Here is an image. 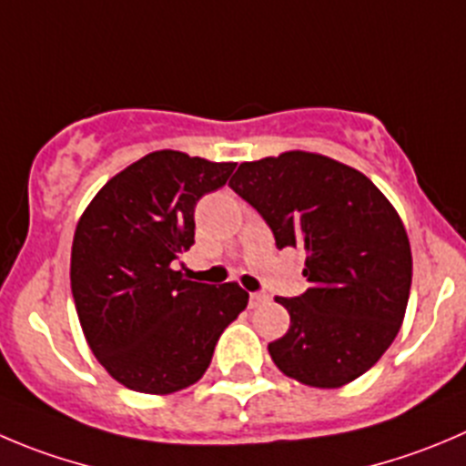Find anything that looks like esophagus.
I'll return each instance as SVG.
<instances>
[{"label": "esophagus", "instance_id": "1", "mask_svg": "<svg viewBox=\"0 0 466 466\" xmlns=\"http://www.w3.org/2000/svg\"><path fill=\"white\" fill-rule=\"evenodd\" d=\"M269 302V295H265V292H251L249 295V307L256 309V307H263V304Z\"/></svg>", "mask_w": 466, "mask_h": 466}]
</instances>
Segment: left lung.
<instances>
[{
  "label": "left lung",
  "instance_id": "1",
  "mask_svg": "<svg viewBox=\"0 0 466 466\" xmlns=\"http://www.w3.org/2000/svg\"><path fill=\"white\" fill-rule=\"evenodd\" d=\"M228 185L268 221L279 249L307 254V292L274 297L290 313L268 345L277 369L316 389L373 369L410 299L411 249L396 208L361 171L307 150L242 162Z\"/></svg>",
  "mask_w": 466,
  "mask_h": 466
}]
</instances>
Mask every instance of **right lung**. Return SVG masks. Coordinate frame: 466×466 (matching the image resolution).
<instances>
[{"mask_svg":"<svg viewBox=\"0 0 466 466\" xmlns=\"http://www.w3.org/2000/svg\"><path fill=\"white\" fill-rule=\"evenodd\" d=\"M236 162L155 150L109 178L82 212L70 288L86 343L123 387L164 396L203 378L221 331L249 302L236 281H189L171 260L194 245V208Z\"/></svg>","mask_w":466,"mask_h":466,"instance_id":"right-lung-1","label":"right lung"}]
</instances>
